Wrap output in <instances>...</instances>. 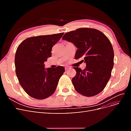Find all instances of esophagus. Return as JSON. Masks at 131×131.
I'll list each match as a JSON object with an SVG mask.
<instances>
[{
  "label": "esophagus",
  "instance_id": "esophagus-1",
  "mask_svg": "<svg viewBox=\"0 0 131 131\" xmlns=\"http://www.w3.org/2000/svg\"><path fill=\"white\" fill-rule=\"evenodd\" d=\"M69 68H70V67H69L66 66V67H65V70H66V71H67V70H68Z\"/></svg>",
  "mask_w": 131,
  "mask_h": 131
}]
</instances>
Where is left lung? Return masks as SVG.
Instances as JSON below:
<instances>
[{
    "mask_svg": "<svg viewBox=\"0 0 131 131\" xmlns=\"http://www.w3.org/2000/svg\"><path fill=\"white\" fill-rule=\"evenodd\" d=\"M62 39L73 42L78 48L75 59L82 58L86 63L84 70L74 67L77 74L72 83L75 90L86 97L101 92L114 66V50L109 39L97 29L81 28L65 33Z\"/></svg>",
    "mask_w": 131,
    "mask_h": 131,
    "instance_id": "1",
    "label": "left lung"
}]
</instances>
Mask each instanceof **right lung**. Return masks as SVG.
<instances>
[{"instance_id": "right-lung-1", "label": "right lung", "mask_w": 131, "mask_h": 131, "mask_svg": "<svg viewBox=\"0 0 131 131\" xmlns=\"http://www.w3.org/2000/svg\"><path fill=\"white\" fill-rule=\"evenodd\" d=\"M63 34L30 37L18 45L15 57L16 74L19 84L29 96L43 100L56 91L65 69L62 66L45 69L44 62L51 57L52 47Z\"/></svg>"}]
</instances>
